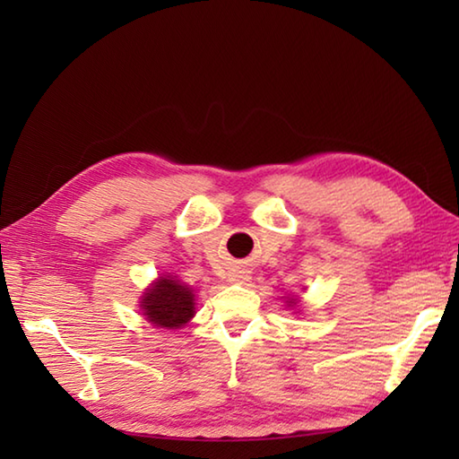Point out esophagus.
<instances>
[{
	"instance_id": "obj_1",
	"label": "esophagus",
	"mask_w": 459,
	"mask_h": 459,
	"mask_svg": "<svg viewBox=\"0 0 459 459\" xmlns=\"http://www.w3.org/2000/svg\"><path fill=\"white\" fill-rule=\"evenodd\" d=\"M248 280V272L245 270H235L229 274V281H232V284H247Z\"/></svg>"
}]
</instances>
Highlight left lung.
Listing matches in <instances>:
<instances>
[{
	"label": "left lung",
	"mask_w": 459,
	"mask_h": 459,
	"mask_svg": "<svg viewBox=\"0 0 459 459\" xmlns=\"http://www.w3.org/2000/svg\"><path fill=\"white\" fill-rule=\"evenodd\" d=\"M286 304H288V307H290V306H291V307H294V306L298 304V298H290V299L286 301Z\"/></svg>",
	"instance_id": "1"
}]
</instances>
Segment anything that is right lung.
Wrapping results in <instances>:
<instances>
[{
  "mask_svg": "<svg viewBox=\"0 0 459 459\" xmlns=\"http://www.w3.org/2000/svg\"><path fill=\"white\" fill-rule=\"evenodd\" d=\"M140 307L155 327L179 329L195 316V294L178 276H160L145 288Z\"/></svg>",
  "mask_w": 459,
  "mask_h": 459,
  "instance_id": "add662e5",
  "label": "right lung"
}]
</instances>
